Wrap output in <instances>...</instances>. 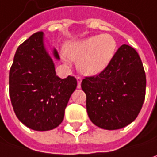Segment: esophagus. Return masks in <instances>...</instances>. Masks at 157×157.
Instances as JSON below:
<instances>
[{
  "mask_svg": "<svg viewBox=\"0 0 157 157\" xmlns=\"http://www.w3.org/2000/svg\"><path fill=\"white\" fill-rule=\"evenodd\" d=\"M76 80H77V88H81L82 77H80V76H77V77H76Z\"/></svg>",
  "mask_w": 157,
  "mask_h": 157,
  "instance_id": "esophagus-1",
  "label": "esophagus"
}]
</instances>
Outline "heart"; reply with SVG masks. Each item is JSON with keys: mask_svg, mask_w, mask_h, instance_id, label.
Returning a JSON list of instances; mask_svg holds the SVG:
<instances>
[{"mask_svg": "<svg viewBox=\"0 0 157 157\" xmlns=\"http://www.w3.org/2000/svg\"><path fill=\"white\" fill-rule=\"evenodd\" d=\"M118 48L117 40L110 34L92 36L70 43L65 48L63 58L77 62L79 71L89 76L99 75L107 68Z\"/></svg>", "mask_w": 157, "mask_h": 157, "instance_id": "b5f03b06", "label": "heart"}]
</instances>
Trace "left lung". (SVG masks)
<instances>
[{
    "mask_svg": "<svg viewBox=\"0 0 157 157\" xmlns=\"http://www.w3.org/2000/svg\"><path fill=\"white\" fill-rule=\"evenodd\" d=\"M146 84L137 52L122 45L105 70L82 82L91 121L108 130L120 129L133 122L144 103Z\"/></svg>",
    "mask_w": 157,
    "mask_h": 157,
    "instance_id": "8db88e82",
    "label": "left lung"
}]
</instances>
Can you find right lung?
I'll list each match as a JSON object with an SVG mask.
<instances>
[{
	"mask_svg": "<svg viewBox=\"0 0 157 157\" xmlns=\"http://www.w3.org/2000/svg\"><path fill=\"white\" fill-rule=\"evenodd\" d=\"M54 57L59 60L56 48ZM10 97L17 118L26 127L47 131L58 127L77 86L74 76L59 78L44 44V33L36 32L18 48L9 76Z\"/></svg>",
	"mask_w": 157,
	"mask_h": 157,
	"instance_id": "add662e5",
	"label": "right lung"
}]
</instances>
